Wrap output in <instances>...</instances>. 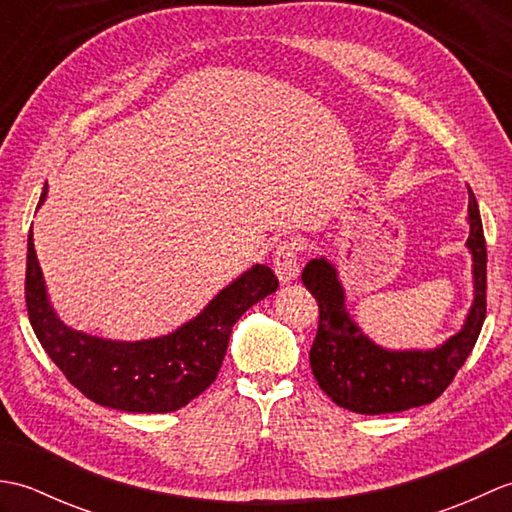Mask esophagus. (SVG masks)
<instances>
[{
    "instance_id": "esophagus-1",
    "label": "esophagus",
    "mask_w": 512,
    "mask_h": 512,
    "mask_svg": "<svg viewBox=\"0 0 512 512\" xmlns=\"http://www.w3.org/2000/svg\"><path fill=\"white\" fill-rule=\"evenodd\" d=\"M273 268L279 277V281H295L299 277V246L295 239H288V242H281L275 250L273 257Z\"/></svg>"
}]
</instances>
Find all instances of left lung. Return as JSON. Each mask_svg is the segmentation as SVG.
<instances>
[{"label":"left lung","instance_id":"left-lung-1","mask_svg":"<svg viewBox=\"0 0 512 512\" xmlns=\"http://www.w3.org/2000/svg\"><path fill=\"white\" fill-rule=\"evenodd\" d=\"M466 239L473 255L475 299L464 328L436 350L391 352L369 341L345 312V292L328 259H312L301 279L319 303V330L310 347V367L336 405L365 416L407 411L436 400L473 352L486 319V239L480 209L469 189Z\"/></svg>","mask_w":512,"mask_h":512}]
</instances>
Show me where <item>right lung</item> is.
Instances as JSON below:
<instances>
[{"label":"right lung","instance_id":"obj_1","mask_svg":"<svg viewBox=\"0 0 512 512\" xmlns=\"http://www.w3.org/2000/svg\"><path fill=\"white\" fill-rule=\"evenodd\" d=\"M48 195L43 187L37 209ZM279 279L257 264L226 286L198 317L149 341H107L76 332L54 314L28 233L26 308L43 350L65 378L96 405L129 413H167L189 405L220 372L228 336L242 314L273 295Z\"/></svg>","mask_w":512,"mask_h":512}]
</instances>
